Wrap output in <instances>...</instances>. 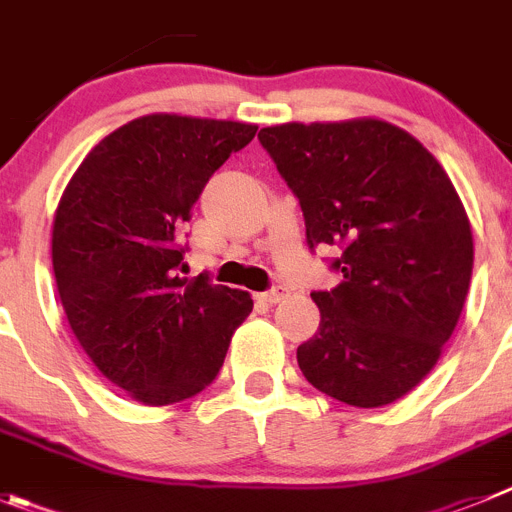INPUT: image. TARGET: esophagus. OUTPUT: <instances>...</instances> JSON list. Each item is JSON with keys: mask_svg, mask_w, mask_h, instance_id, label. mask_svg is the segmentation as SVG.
I'll return each instance as SVG.
<instances>
[{"mask_svg": "<svg viewBox=\"0 0 512 512\" xmlns=\"http://www.w3.org/2000/svg\"><path fill=\"white\" fill-rule=\"evenodd\" d=\"M285 296H288V290H285V288H270V290H265V293H260V301H265V303H270V306H273V303L283 301Z\"/></svg>", "mask_w": 512, "mask_h": 512, "instance_id": "1", "label": "esophagus"}]
</instances>
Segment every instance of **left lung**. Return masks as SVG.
Listing matches in <instances>:
<instances>
[{
  "label": "left lung",
  "instance_id": "left-lung-1",
  "mask_svg": "<svg viewBox=\"0 0 512 512\" xmlns=\"http://www.w3.org/2000/svg\"><path fill=\"white\" fill-rule=\"evenodd\" d=\"M260 142L298 196L308 247H339L342 283L311 293L319 331L298 347L313 388L380 408L434 370L472 278V227L426 147L382 119L288 122Z\"/></svg>",
  "mask_w": 512,
  "mask_h": 512
}]
</instances>
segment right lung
Here are the masks:
<instances>
[{
  "label": "right lung",
  "mask_w": 512,
  "mask_h": 512,
  "mask_svg": "<svg viewBox=\"0 0 512 512\" xmlns=\"http://www.w3.org/2000/svg\"><path fill=\"white\" fill-rule=\"evenodd\" d=\"M257 127L147 114L78 165L53 219L63 311L96 370L132 400L170 405L211 385L250 293L181 278L178 234L193 204Z\"/></svg>",
  "instance_id": "add662e5"
}]
</instances>
